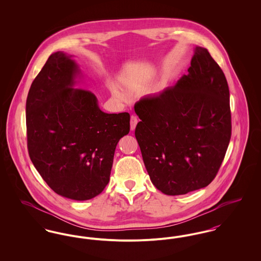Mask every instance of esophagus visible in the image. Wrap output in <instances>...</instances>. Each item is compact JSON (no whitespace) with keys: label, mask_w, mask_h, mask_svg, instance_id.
<instances>
[{"label":"esophagus","mask_w":261,"mask_h":261,"mask_svg":"<svg viewBox=\"0 0 261 261\" xmlns=\"http://www.w3.org/2000/svg\"><path fill=\"white\" fill-rule=\"evenodd\" d=\"M137 123H138V118H137L135 115H132V116H131V118H130V128H131V130H132V131H133V130H135Z\"/></svg>","instance_id":"esophagus-1"}]
</instances>
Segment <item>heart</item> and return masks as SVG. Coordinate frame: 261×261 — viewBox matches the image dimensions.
<instances>
[{
    "label": "heart",
    "instance_id": "heart-1",
    "mask_svg": "<svg viewBox=\"0 0 261 261\" xmlns=\"http://www.w3.org/2000/svg\"><path fill=\"white\" fill-rule=\"evenodd\" d=\"M112 91L114 93V94H118V93H117V91H116V89L114 87H112Z\"/></svg>",
    "mask_w": 261,
    "mask_h": 261
}]
</instances>
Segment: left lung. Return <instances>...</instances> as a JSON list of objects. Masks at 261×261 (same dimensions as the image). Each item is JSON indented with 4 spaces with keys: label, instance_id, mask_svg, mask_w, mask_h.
<instances>
[{
    "label": "left lung",
    "instance_id": "left-lung-1",
    "mask_svg": "<svg viewBox=\"0 0 261 261\" xmlns=\"http://www.w3.org/2000/svg\"><path fill=\"white\" fill-rule=\"evenodd\" d=\"M229 100L222 69L208 50L196 47L188 74L136 102L135 136L158 190L178 196L211 184L231 139Z\"/></svg>",
    "mask_w": 261,
    "mask_h": 261
}]
</instances>
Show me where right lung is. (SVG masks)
I'll use <instances>...</instances> for the list:
<instances>
[{"mask_svg": "<svg viewBox=\"0 0 261 261\" xmlns=\"http://www.w3.org/2000/svg\"><path fill=\"white\" fill-rule=\"evenodd\" d=\"M73 56L57 51L36 76L26 99L29 156L50 189L87 200L110 181L116 145L130 131L128 112L106 113L96 96L73 88L80 74Z\"/></svg>", "mask_w": 261, "mask_h": 261, "instance_id": "obj_1", "label": "right lung"}]
</instances>
